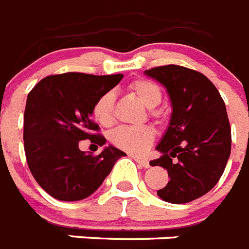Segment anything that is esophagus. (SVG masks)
<instances>
[{
  "label": "esophagus",
  "mask_w": 249,
  "mask_h": 249,
  "mask_svg": "<svg viewBox=\"0 0 249 249\" xmlns=\"http://www.w3.org/2000/svg\"><path fill=\"white\" fill-rule=\"evenodd\" d=\"M133 159L136 160L137 163L140 164L141 166H143V168H150V161L147 159H143V158H138V156H134Z\"/></svg>",
  "instance_id": "34e87169"
}]
</instances>
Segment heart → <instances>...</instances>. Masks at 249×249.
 <instances>
[{"label": "heart", "mask_w": 249, "mask_h": 249, "mask_svg": "<svg viewBox=\"0 0 249 249\" xmlns=\"http://www.w3.org/2000/svg\"><path fill=\"white\" fill-rule=\"evenodd\" d=\"M128 88L148 108H154L161 102V90L151 80L137 79L129 84ZM113 107L115 95L112 91H106L94 103V119L103 126H109L113 123ZM154 140L155 132L147 125L120 126L109 134V141L115 147L136 155L146 151L151 146Z\"/></svg>", "instance_id": "b5f03b06"}]
</instances>
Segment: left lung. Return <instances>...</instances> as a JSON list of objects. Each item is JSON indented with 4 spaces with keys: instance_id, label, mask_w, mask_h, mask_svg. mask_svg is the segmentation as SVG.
Listing matches in <instances>:
<instances>
[{
    "instance_id": "obj_1",
    "label": "left lung",
    "mask_w": 249,
    "mask_h": 249,
    "mask_svg": "<svg viewBox=\"0 0 249 249\" xmlns=\"http://www.w3.org/2000/svg\"><path fill=\"white\" fill-rule=\"evenodd\" d=\"M168 91L172 116L152 166L166 169L169 181L158 191L168 203L182 204L216 186L231 151V128L218 90L203 73L169 64L144 71ZM176 160H174V159Z\"/></svg>"
}]
</instances>
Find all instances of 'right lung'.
Instances as JSON below:
<instances>
[{
	"mask_svg": "<svg viewBox=\"0 0 249 249\" xmlns=\"http://www.w3.org/2000/svg\"><path fill=\"white\" fill-rule=\"evenodd\" d=\"M123 75L94 76L79 72L52 75L29 91L24 111V151L29 170L42 189L58 200L90 196L126 154L108 146L97 156L79 148L80 141L103 146L106 138L91 119L102 94Z\"/></svg>",
	"mask_w": 249,
	"mask_h": 249,
	"instance_id": "add662e5",
	"label": "right lung"
}]
</instances>
